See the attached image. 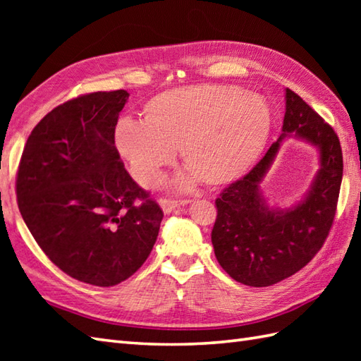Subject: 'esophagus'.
Returning a JSON list of instances; mask_svg holds the SVG:
<instances>
[{
	"label": "esophagus",
	"mask_w": 361,
	"mask_h": 361,
	"mask_svg": "<svg viewBox=\"0 0 361 361\" xmlns=\"http://www.w3.org/2000/svg\"><path fill=\"white\" fill-rule=\"evenodd\" d=\"M190 200H188V198H185V200H172V198H159V206L161 209L164 211V214H169L172 212L173 209L180 208V206H185V204H189Z\"/></svg>",
	"instance_id": "obj_1"
}]
</instances>
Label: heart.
Instances as JSON below:
<instances>
[{"mask_svg":"<svg viewBox=\"0 0 361 361\" xmlns=\"http://www.w3.org/2000/svg\"><path fill=\"white\" fill-rule=\"evenodd\" d=\"M271 109L265 99L228 85L167 90L144 106V121L121 118L113 140L133 178L152 188L180 149L189 169L172 181L186 189L203 180L209 186L242 178L270 136Z\"/></svg>","mask_w":361,"mask_h":361,"instance_id":"1","label":"heart"}]
</instances>
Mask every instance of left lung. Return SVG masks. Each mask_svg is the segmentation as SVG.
<instances>
[{
	"mask_svg": "<svg viewBox=\"0 0 361 361\" xmlns=\"http://www.w3.org/2000/svg\"><path fill=\"white\" fill-rule=\"evenodd\" d=\"M295 135L317 147L320 169L303 200L287 210L270 209L259 181L281 141ZM343 178V153L334 128L301 97L286 90L282 135L251 171L216 200L211 240L220 267L237 282L268 287L301 270L331 231Z\"/></svg>",
	"mask_w": 361,
	"mask_h": 361,
	"instance_id": "8db88e82",
	"label": "left lung"
}]
</instances>
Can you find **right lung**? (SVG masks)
Segmentation results:
<instances>
[{
  "label": "right lung",
  "mask_w": 361,
  "mask_h": 361,
  "mask_svg": "<svg viewBox=\"0 0 361 361\" xmlns=\"http://www.w3.org/2000/svg\"><path fill=\"white\" fill-rule=\"evenodd\" d=\"M128 96L97 91L56 106L29 135L17 173L18 209L35 242L68 276L97 287L145 262L163 220L114 145Z\"/></svg>",
  "instance_id": "obj_1"
}]
</instances>
